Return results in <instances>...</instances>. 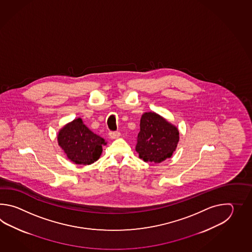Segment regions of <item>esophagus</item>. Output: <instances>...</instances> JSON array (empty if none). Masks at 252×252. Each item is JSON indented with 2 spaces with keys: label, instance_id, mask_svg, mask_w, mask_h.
Returning a JSON list of instances; mask_svg holds the SVG:
<instances>
[{
  "label": "esophagus",
  "instance_id": "1",
  "mask_svg": "<svg viewBox=\"0 0 252 252\" xmlns=\"http://www.w3.org/2000/svg\"><path fill=\"white\" fill-rule=\"evenodd\" d=\"M109 136L111 139H117L121 136V133H120V131H110Z\"/></svg>",
  "mask_w": 252,
  "mask_h": 252
}]
</instances>
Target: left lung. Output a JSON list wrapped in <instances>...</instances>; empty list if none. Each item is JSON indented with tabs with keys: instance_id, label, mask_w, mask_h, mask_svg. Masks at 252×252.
I'll return each mask as SVG.
<instances>
[{
	"instance_id": "obj_1",
	"label": "left lung",
	"mask_w": 252,
	"mask_h": 252,
	"mask_svg": "<svg viewBox=\"0 0 252 252\" xmlns=\"http://www.w3.org/2000/svg\"><path fill=\"white\" fill-rule=\"evenodd\" d=\"M177 127L155 113H145L140 119L136 151L144 161L160 163L170 158L177 148Z\"/></svg>"
}]
</instances>
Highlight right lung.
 I'll return each mask as SVG.
<instances>
[{"label":"right lung","mask_w":252,"mask_h":252,"mask_svg":"<svg viewBox=\"0 0 252 252\" xmlns=\"http://www.w3.org/2000/svg\"><path fill=\"white\" fill-rule=\"evenodd\" d=\"M59 144L70 160L75 164L90 165L102 154V137L94 133L83 124L82 119L74 120L59 131Z\"/></svg>","instance_id":"add662e5"}]
</instances>
